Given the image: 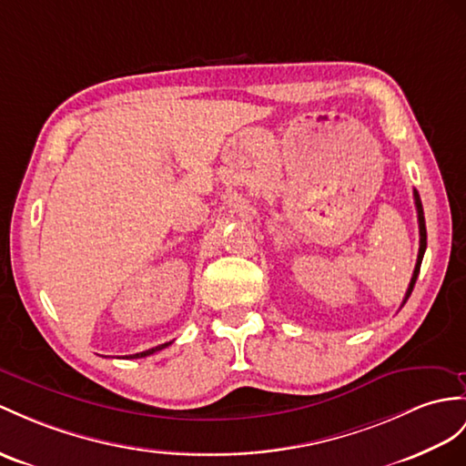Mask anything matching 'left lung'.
<instances>
[{"mask_svg":"<svg viewBox=\"0 0 466 466\" xmlns=\"http://www.w3.org/2000/svg\"><path fill=\"white\" fill-rule=\"evenodd\" d=\"M413 198H415V208H417V221H419V255H417V265H415V270H413V277H411V282H410V289H407V292H405L403 304L407 302V299L411 297V290H413V287H415V280H417V277H419V268H421V260H423L425 248H427V229H425V215H423L421 198H419L417 189H413Z\"/></svg>","mask_w":466,"mask_h":466,"instance_id":"8db88e82","label":"left lung"}]
</instances>
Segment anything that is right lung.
I'll list each match as a JSON object with an SVG mask.
<instances>
[{
    "label": "right lung",
    "instance_id": "add662e5",
    "mask_svg": "<svg viewBox=\"0 0 466 466\" xmlns=\"http://www.w3.org/2000/svg\"><path fill=\"white\" fill-rule=\"evenodd\" d=\"M169 344H172V342H167V344H160V346H156V348H152V350H146V351H140V354H134V356H130V358H146V356H150V354H154V351H160V350L167 348Z\"/></svg>",
    "mask_w": 466,
    "mask_h": 466
}]
</instances>
